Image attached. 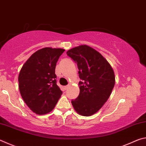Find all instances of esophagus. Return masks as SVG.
I'll return each mask as SVG.
<instances>
[{"mask_svg": "<svg viewBox=\"0 0 146 146\" xmlns=\"http://www.w3.org/2000/svg\"><path fill=\"white\" fill-rule=\"evenodd\" d=\"M69 88V86H64V90H68V88Z\"/></svg>", "mask_w": 146, "mask_h": 146, "instance_id": "obj_1", "label": "esophagus"}]
</instances>
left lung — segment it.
<instances>
[{
    "label": "left lung",
    "mask_w": 146,
    "mask_h": 146,
    "mask_svg": "<svg viewBox=\"0 0 146 146\" xmlns=\"http://www.w3.org/2000/svg\"><path fill=\"white\" fill-rule=\"evenodd\" d=\"M67 55L77 63L80 93L71 100L79 115L90 117L97 113L107 102L115 84L111 66L101 54L86 44L71 48Z\"/></svg>",
    "instance_id": "left-lung-1"
}]
</instances>
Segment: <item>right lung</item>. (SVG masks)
<instances>
[{
	"label": "right lung",
	"instance_id": "right-lung-1",
	"mask_svg": "<svg viewBox=\"0 0 146 146\" xmlns=\"http://www.w3.org/2000/svg\"><path fill=\"white\" fill-rule=\"evenodd\" d=\"M64 51L50 47L38 49L20 71L19 88L21 97L36 114L51 112L62 94L56 84L55 73L56 62Z\"/></svg>",
	"mask_w": 146,
	"mask_h": 146
}]
</instances>
